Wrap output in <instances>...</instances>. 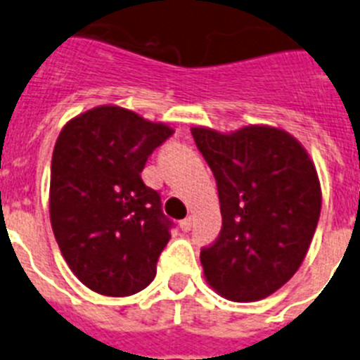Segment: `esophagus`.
Instances as JSON below:
<instances>
[{
  "mask_svg": "<svg viewBox=\"0 0 360 360\" xmlns=\"http://www.w3.org/2000/svg\"><path fill=\"white\" fill-rule=\"evenodd\" d=\"M179 228L183 230V232H190V230H192V217L183 219V221L179 223Z\"/></svg>",
  "mask_w": 360,
  "mask_h": 360,
  "instance_id": "obj_1",
  "label": "esophagus"
}]
</instances>
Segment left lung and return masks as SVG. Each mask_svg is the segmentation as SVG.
Instances as JSON below:
<instances>
[{
  "mask_svg": "<svg viewBox=\"0 0 360 360\" xmlns=\"http://www.w3.org/2000/svg\"><path fill=\"white\" fill-rule=\"evenodd\" d=\"M217 183L223 226L201 250L205 279L224 299L259 301L288 283L321 215V183L304 146L281 128H192Z\"/></svg>",
  "mask_w": 360,
  "mask_h": 360,
  "instance_id": "1",
  "label": "left lung"
}]
</instances>
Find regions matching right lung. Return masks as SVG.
<instances>
[{"instance_id": "1", "label": "right lung", "mask_w": 360, "mask_h": 360, "mask_svg": "<svg viewBox=\"0 0 360 360\" xmlns=\"http://www.w3.org/2000/svg\"><path fill=\"white\" fill-rule=\"evenodd\" d=\"M172 134L168 124L114 105L76 115L59 132L50 167V223L65 261L86 288L127 297L154 281L172 221L141 172Z\"/></svg>"}]
</instances>
